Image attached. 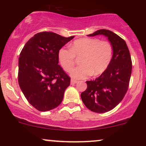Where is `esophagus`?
Masks as SVG:
<instances>
[{
  "mask_svg": "<svg viewBox=\"0 0 146 146\" xmlns=\"http://www.w3.org/2000/svg\"><path fill=\"white\" fill-rule=\"evenodd\" d=\"M76 83H78V81H77V80H73V79H71V84H76Z\"/></svg>",
  "mask_w": 146,
  "mask_h": 146,
  "instance_id": "obj_1",
  "label": "esophagus"
}]
</instances>
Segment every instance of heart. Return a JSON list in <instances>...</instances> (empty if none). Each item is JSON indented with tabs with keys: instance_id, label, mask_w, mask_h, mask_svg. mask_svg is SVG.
Returning <instances> with one entry per match:
<instances>
[{
	"instance_id": "b5f03b06",
	"label": "heart",
	"mask_w": 146,
	"mask_h": 146,
	"mask_svg": "<svg viewBox=\"0 0 146 146\" xmlns=\"http://www.w3.org/2000/svg\"><path fill=\"white\" fill-rule=\"evenodd\" d=\"M70 49L60 48L58 60L62 67L69 72L75 62V56H82L81 66L73 68L71 76L74 79H85L93 74H101L106 69L113 57V46L108 41L97 38H84L71 43Z\"/></svg>"
}]
</instances>
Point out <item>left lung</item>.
<instances>
[{
  "instance_id": "8db88e82",
  "label": "left lung",
  "mask_w": 146,
  "mask_h": 146,
  "mask_svg": "<svg viewBox=\"0 0 146 146\" xmlns=\"http://www.w3.org/2000/svg\"><path fill=\"white\" fill-rule=\"evenodd\" d=\"M102 35L113 46V57L108 67L94 80L86 81L87 88L81 93L83 103L91 111L104 113L113 109L128 90L132 73V61L125 42L116 33L100 29L88 36Z\"/></svg>"
}]
</instances>
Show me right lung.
<instances>
[{
    "label": "right lung",
    "instance_id": "1",
    "mask_svg": "<svg viewBox=\"0 0 146 146\" xmlns=\"http://www.w3.org/2000/svg\"><path fill=\"white\" fill-rule=\"evenodd\" d=\"M74 36L38 33L25 44L18 59V83L27 101L40 111L56 108L71 78L58 64V51Z\"/></svg>",
    "mask_w": 146,
    "mask_h": 146
}]
</instances>
